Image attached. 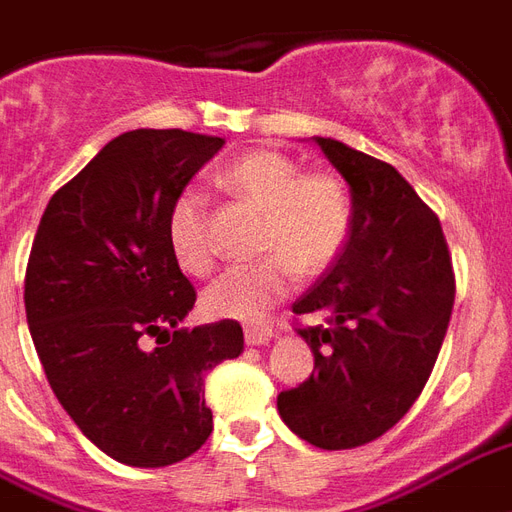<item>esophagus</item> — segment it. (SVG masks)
<instances>
[{"mask_svg": "<svg viewBox=\"0 0 512 512\" xmlns=\"http://www.w3.org/2000/svg\"><path fill=\"white\" fill-rule=\"evenodd\" d=\"M275 332H272L270 326H245V343L248 345H264L270 343Z\"/></svg>", "mask_w": 512, "mask_h": 512, "instance_id": "esophagus-1", "label": "esophagus"}]
</instances>
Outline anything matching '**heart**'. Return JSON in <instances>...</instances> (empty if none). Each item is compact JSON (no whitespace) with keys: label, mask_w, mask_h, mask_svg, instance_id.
I'll return each mask as SVG.
<instances>
[{"label":"heart","mask_w":512,"mask_h":512,"mask_svg":"<svg viewBox=\"0 0 512 512\" xmlns=\"http://www.w3.org/2000/svg\"><path fill=\"white\" fill-rule=\"evenodd\" d=\"M218 183L264 210L259 248L264 256L234 264L205 291L215 318H261L297 286L299 272L318 275L340 259L353 226V202L340 178L302 172L278 151H251L218 169ZM167 245L186 275L205 278L215 267L210 210L197 188L180 191L167 215Z\"/></svg>","instance_id":"b5f03b06"}]
</instances>
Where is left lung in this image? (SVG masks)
Returning <instances> with one entry per match:
<instances>
[{"label": "left lung", "mask_w": 512, "mask_h": 512, "mask_svg": "<svg viewBox=\"0 0 512 512\" xmlns=\"http://www.w3.org/2000/svg\"><path fill=\"white\" fill-rule=\"evenodd\" d=\"M353 202L340 259L291 305L315 315L297 332L313 375L278 394L280 418L324 451L359 448L413 407L432 375L451 321L456 278L443 226L397 169L315 137Z\"/></svg>", "instance_id": "1"}]
</instances>
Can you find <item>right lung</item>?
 Returning a JSON list of instances; mask_svg holds the SVG:
<instances>
[{"label": "right lung", "mask_w": 512, "mask_h": 512, "mask_svg": "<svg viewBox=\"0 0 512 512\" xmlns=\"http://www.w3.org/2000/svg\"><path fill=\"white\" fill-rule=\"evenodd\" d=\"M224 140L183 129L115 137L56 191L23 280L45 378L110 459L167 467L213 432L205 378L242 353L237 321L180 329L197 302L167 245V215Z\"/></svg>", "instance_id": "add662e5"}]
</instances>
